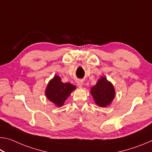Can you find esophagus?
<instances>
[{
  "label": "esophagus",
  "instance_id": "esophagus-1",
  "mask_svg": "<svg viewBox=\"0 0 152 152\" xmlns=\"http://www.w3.org/2000/svg\"><path fill=\"white\" fill-rule=\"evenodd\" d=\"M76 84H77V86H78V87H80V88H81V87L82 86V85H83V82H82V80H78L76 82Z\"/></svg>",
  "mask_w": 152,
  "mask_h": 152
}]
</instances>
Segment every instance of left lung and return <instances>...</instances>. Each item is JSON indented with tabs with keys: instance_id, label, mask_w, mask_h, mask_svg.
Here are the masks:
<instances>
[{
	"instance_id": "obj_1",
	"label": "left lung",
	"mask_w": 152,
	"mask_h": 152,
	"mask_svg": "<svg viewBox=\"0 0 152 152\" xmlns=\"http://www.w3.org/2000/svg\"><path fill=\"white\" fill-rule=\"evenodd\" d=\"M91 94L98 106L106 107L114 99L115 91L113 84L107 80L106 77L102 76L98 80L96 85L91 88Z\"/></svg>"
}]
</instances>
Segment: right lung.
Returning a JSON list of instances; mask_svg holds the SVG:
<instances>
[{
	"instance_id": "right-lung-1",
	"label": "right lung",
	"mask_w": 152,
	"mask_h": 152,
	"mask_svg": "<svg viewBox=\"0 0 152 152\" xmlns=\"http://www.w3.org/2000/svg\"><path fill=\"white\" fill-rule=\"evenodd\" d=\"M75 89L76 86L70 83H64L60 77L56 75L49 82L45 89V95L56 107H60Z\"/></svg>"
}]
</instances>
